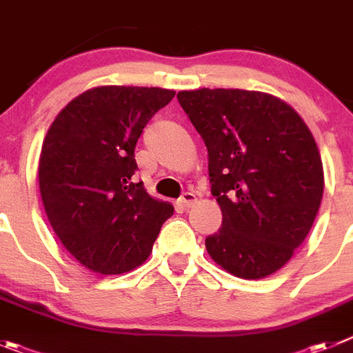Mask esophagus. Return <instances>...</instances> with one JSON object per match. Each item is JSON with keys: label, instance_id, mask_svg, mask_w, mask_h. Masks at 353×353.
<instances>
[{"label": "esophagus", "instance_id": "34e87169", "mask_svg": "<svg viewBox=\"0 0 353 353\" xmlns=\"http://www.w3.org/2000/svg\"><path fill=\"white\" fill-rule=\"evenodd\" d=\"M195 202H196V196H195V193H192V192H184L179 199V205L184 209L192 208Z\"/></svg>", "mask_w": 353, "mask_h": 353}]
</instances>
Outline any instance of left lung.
<instances>
[{"label": "left lung", "instance_id": "left-lung-1", "mask_svg": "<svg viewBox=\"0 0 353 353\" xmlns=\"http://www.w3.org/2000/svg\"><path fill=\"white\" fill-rule=\"evenodd\" d=\"M177 100L204 141L221 228L205 237L230 274L260 279L306 239L323 195V167L306 123L260 91H181Z\"/></svg>", "mask_w": 353, "mask_h": 353}]
</instances>
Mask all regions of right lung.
Wrapping results in <instances>:
<instances>
[{
    "mask_svg": "<svg viewBox=\"0 0 353 353\" xmlns=\"http://www.w3.org/2000/svg\"><path fill=\"white\" fill-rule=\"evenodd\" d=\"M174 94L100 85L70 101L47 132L38 165L43 208L63 246L91 271L121 274L141 265L174 214L132 179L142 130Z\"/></svg>",
    "mask_w": 353,
    "mask_h": 353,
    "instance_id": "1",
    "label": "right lung"
}]
</instances>
